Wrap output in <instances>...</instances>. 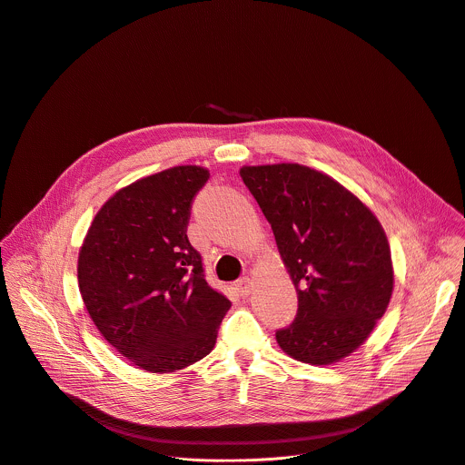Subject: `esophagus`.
Returning a JSON list of instances; mask_svg holds the SVG:
<instances>
[{
    "mask_svg": "<svg viewBox=\"0 0 465 465\" xmlns=\"http://www.w3.org/2000/svg\"><path fill=\"white\" fill-rule=\"evenodd\" d=\"M235 287H237V291H239L241 296H248V294L252 292V289H253V283H252L250 278H242V280H239V282L235 283Z\"/></svg>",
    "mask_w": 465,
    "mask_h": 465,
    "instance_id": "obj_1",
    "label": "esophagus"
}]
</instances>
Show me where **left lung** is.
Here are the masks:
<instances>
[{
  "mask_svg": "<svg viewBox=\"0 0 465 465\" xmlns=\"http://www.w3.org/2000/svg\"><path fill=\"white\" fill-rule=\"evenodd\" d=\"M244 185L272 226L298 292L296 320L276 333L292 359L327 366L361 348L393 291L386 233L342 183L300 165H244Z\"/></svg>",
  "mask_w": 465,
  "mask_h": 465,
  "instance_id": "left-lung-1",
  "label": "left lung"
}]
</instances>
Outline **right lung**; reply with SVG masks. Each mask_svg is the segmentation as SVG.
Wrapping results in <instances>:
<instances>
[{
  "instance_id": "add662e5",
  "label": "right lung",
  "mask_w": 465,
  "mask_h": 465,
  "mask_svg": "<svg viewBox=\"0 0 465 465\" xmlns=\"http://www.w3.org/2000/svg\"><path fill=\"white\" fill-rule=\"evenodd\" d=\"M210 171L176 165L114 193L79 250L77 280L99 333L132 364L171 373L204 359L230 300L213 291L187 239Z\"/></svg>"
}]
</instances>
